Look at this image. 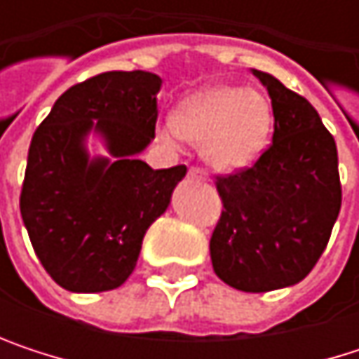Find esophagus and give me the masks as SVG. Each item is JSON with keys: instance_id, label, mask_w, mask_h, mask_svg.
Wrapping results in <instances>:
<instances>
[{"instance_id": "obj_1", "label": "esophagus", "mask_w": 359, "mask_h": 359, "mask_svg": "<svg viewBox=\"0 0 359 359\" xmlns=\"http://www.w3.org/2000/svg\"><path fill=\"white\" fill-rule=\"evenodd\" d=\"M189 177L195 180H201V182H208V172L203 170V168H197V166H191L189 168Z\"/></svg>"}]
</instances>
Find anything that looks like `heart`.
<instances>
[{
	"mask_svg": "<svg viewBox=\"0 0 359 359\" xmlns=\"http://www.w3.org/2000/svg\"><path fill=\"white\" fill-rule=\"evenodd\" d=\"M172 122L175 128L162 130L166 141L180 135L201 147L208 164L220 170H239L264 151L272 114L262 93L218 85L184 100Z\"/></svg>",
	"mask_w": 359,
	"mask_h": 359,
	"instance_id": "b5f03b06",
	"label": "heart"
}]
</instances>
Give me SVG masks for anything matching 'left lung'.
Masks as SVG:
<instances>
[{"label": "left lung", "mask_w": 359, "mask_h": 359, "mask_svg": "<svg viewBox=\"0 0 359 359\" xmlns=\"http://www.w3.org/2000/svg\"><path fill=\"white\" fill-rule=\"evenodd\" d=\"M272 100L268 149L239 172L216 177L222 214L210 239L226 285L266 293L304 280L320 259L341 210L332 135L314 106L268 72L251 70Z\"/></svg>", "instance_id": "obj_1"}]
</instances>
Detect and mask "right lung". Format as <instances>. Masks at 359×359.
I'll return each mask as SVG.
<instances>
[{"mask_svg":"<svg viewBox=\"0 0 359 359\" xmlns=\"http://www.w3.org/2000/svg\"><path fill=\"white\" fill-rule=\"evenodd\" d=\"M160 87L145 70L102 72L64 91L33 135L20 214L39 262L66 291L120 287L187 175L137 158L156 137ZM89 132L111 158L88 156Z\"/></svg>","mask_w":359,"mask_h":359,"instance_id":"add662e5","label":"right lung"}]
</instances>
